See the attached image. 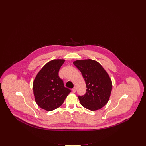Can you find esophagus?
<instances>
[{"label":"esophagus","instance_id":"1","mask_svg":"<svg viewBox=\"0 0 146 146\" xmlns=\"http://www.w3.org/2000/svg\"><path fill=\"white\" fill-rule=\"evenodd\" d=\"M76 87H74L73 89H72V91H73V92H76Z\"/></svg>","mask_w":146,"mask_h":146}]
</instances>
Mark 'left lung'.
Returning a JSON list of instances; mask_svg holds the SVG:
<instances>
[{
	"label": "left lung",
	"instance_id": "obj_1",
	"mask_svg": "<svg viewBox=\"0 0 146 146\" xmlns=\"http://www.w3.org/2000/svg\"><path fill=\"white\" fill-rule=\"evenodd\" d=\"M83 76L86 85V93L78 96L81 104L90 111L101 109L111 96V80L102 66L97 61L88 59L73 62Z\"/></svg>",
	"mask_w": 146,
	"mask_h": 146
}]
</instances>
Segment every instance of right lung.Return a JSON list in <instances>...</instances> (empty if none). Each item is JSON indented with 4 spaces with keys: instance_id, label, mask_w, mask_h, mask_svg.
<instances>
[{
    "instance_id": "right-lung-1",
    "label": "right lung",
    "mask_w": 146,
    "mask_h": 146,
    "mask_svg": "<svg viewBox=\"0 0 146 146\" xmlns=\"http://www.w3.org/2000/svg\"><path fill=\"white\" fill-rule=\"evenodd\" d=\"M64 60L47 63L37 74L33 84L35 100L42 109L51 111L61 106L70 90L64 87L58 72Z\"/></svg>"
}]
</instances>
